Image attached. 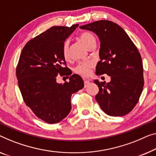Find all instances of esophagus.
<instances>
[{
	"instance_id": "1",
	"label": "esophagus",
	"mask_w": 156,
	"mask_h": 156,
	"mask_svg": "<svg viewBox=\"0 0 156 156\" xmlns=\"http://www.w3.org/2000/svg\"><path fill=\"white\" fill-rule=\"evenodd\" d=\"M84 84H85V87H86L88 85L90 84V80H84Z\"/></svg>"
}]
</instances>
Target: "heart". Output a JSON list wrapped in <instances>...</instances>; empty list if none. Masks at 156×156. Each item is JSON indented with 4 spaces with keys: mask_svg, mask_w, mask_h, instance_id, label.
Masks as SVG:
<instances>
[{
    "mask_svg": "<svg viewBox=\"0 0 156 156\" xmlns=\"http://www.w3.org/2000/svg\"><path fill=\"white\" fill-rule=\"evenodd\" d=\"M78 38L87 49H89L92 45H95L96 43L94 36L90 32L81 33L79 35ZM62 55L65 60H69L70 58L69 57V41L68 40L64 43L62 47ZM93 66L94 64L92 62H80L74 68V72L84 77H87L91 73V69Z\"/></svg>",
    "mask_w": 156,
    "mask_h": 156,
    "instance_id": "b5f03b06",
    "label": "heart"
}]
</instances>
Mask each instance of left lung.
<instances>
[{
    "label": "left lung",
    "instance_id": "8db88e82",
    "mask_svg": "<svg viewBox=\"0 0 156 156\" xmlns=\"http://www.w3.org/2000/svg\"><path fill=\"white\" fill-rule=\"evenodd\" d=\"M80 28L94 32L100 41L96 75L111 76L107 83L94 81L99 87L95 99L108 115L127 114L139 101L144 83L140 53L126 32L114 22L99 20Z\"/></svg>",
    "mask_w": 156,
    "mask_h": 156
}]
</instances>
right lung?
<instances>
[{
  "label": "right lung",
  "mask_w": 156,
  "mask_h": 156,
  "mask_svg": "<svg viewBox=\"0 0 156 156\" xmlns=\"http://www.w3.org/2000/svg\"><path fill=\"white\" fill-rule=\"evenodd\" d=\"M78 24L56 26L32 38L25 45L16 69L23 99L43 121L54 124L66 117L71 110V97L84 87L82 78L73 74L62 55L64 41ZM66 75L69 81L57 83V75Z\"/></svg>",
  "instance_id": "right-lung-1"
}]
</instances>
